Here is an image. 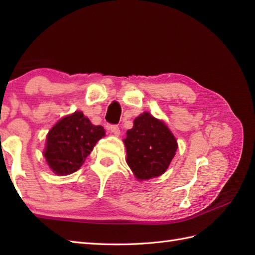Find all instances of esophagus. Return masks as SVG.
Listing matches in <instances>:
<instances>
[{
  "instance_id": "1",
  "label": "esophagus",
  "mask_w": 255,
  "mask_h": 255,
  "mask_svg": "<svg viewBox=\"0 0 255 255\" xmlns=\"http://www.w3.org/2000/svg\"><path fill=\"white\" fill-rule=\"evenodd\" d=\"M110 130L112 131L114 136H119V133H121V130H119V127L117 126V125H112V126L110 127Z\"/></svg>"
}]
</instances>
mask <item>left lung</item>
<instances>
[{"instance_id": "obj_1", "label": "left lung", "mask_w": 255, "mask_h": 255, "mask_svg": "<svg viewBox=\"0 0 255 255\" xmlns=\"http://www.w3.org/2000/svg\"><path fill=\"white\" fill-rule=\"evenodd\" d=\"M127 164L139 181L163 174L174 158L177 141L164 122L144 112L134 119L124 139Z\"/></svg>"}]
</instances>
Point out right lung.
<instances>
[{
  "label": "right lung",
  "instance_id": "obj_1",
  "mask_svg": "<svg viewBox=\"0 0 255 255\" xmlns=\"http://www.w3.org/2000/svg\"><path fill=\"white\" fill-rule=\"evenodd\" d=\"M104 136V128L92 124L82 112H75L61 118L48 132L44 156L56 174H71Z\"/></svg>",
  "mask_w": 255,
  "mask_h": 255
}]
</instances>
